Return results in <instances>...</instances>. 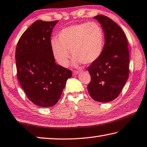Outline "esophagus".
Listing matches in <instances>:
<instances>
[{"label":"esophagus","mask_w":147,"mask_h":147,"mask_svg":"<svg viewBox=\"0 0 147 147\" xmlns=\"http://www.w3.org/2000/svg\"><path fill=\"white\" fill-rule=\"evenodd\" d=\"M79 73L78 71H73V75H76V74H78Z\"/></svg>","instance_id":"1"}]
</instances>
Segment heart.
Listing matches in <instances>:
<instances>
[{
  "label": "heart",
  "mask_w": 147,
  "mask_h": 147,
  "mask_svg": "<svg viewBox=\"0 0 147 147\" xmlns=\"http://www.w3.org/2000/svg\"><path fill=\"white\" fill-rule=\"evenodd\" d=\"M105 36L102 28L96 22H85L69 26L58 34V39L51 41L55 60L63 67L68 65L70 52L74 65L81 63L90 64L102 54Z\"/></svg>",
  "instance_id": "1"
}]
</instances>
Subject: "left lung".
Returning a JSON list of instances; mask_svg holds the SVG:
<instances>
[{"label": "left lung", "instance_id": "obj_1", "mask_svg": "<svg viewBox=\"0 0 147 147\" xmlns=\"http://www.w3.org/2000/svg\"><path fill=\"white\" fill-rule=\"evenodd\" d=\"M100 23L105 34L102 54L87 67L91 80L87 86L93 100L109 102L118 96L129 78V53L123 29L110 18L94 17Z\"/></svg>", "mask_w": 147, "mask_h": 147}]
</instances>
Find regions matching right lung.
I'll list each match as a JSON object with an SVG mask.
<instances>
[{"mask_svg": "<svg viewBox=\"0 0 147 147\" xmlns=\"http://www.w3.org/2000/svg\"><path fill=\"white\" fill-rule=\"evenodd\" d=\"M58 20H36L24 31L15 52L17 79L28 99L42 107L60 100L69 69L57 65L51 47V35Z\"/></svg>", "mask_w": 147, "mask_h": 147, "instance_id": "add662e5", "label": "right lung"}]
</instances>
